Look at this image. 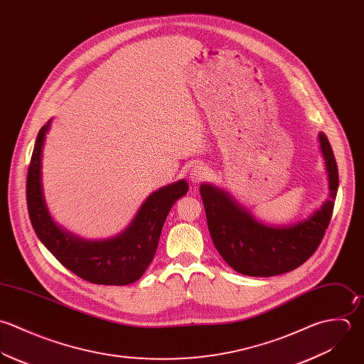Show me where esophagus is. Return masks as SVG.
<instances>
[{"instance_id":"obj_1","label":"esophagus","mask_w":364,"mask_h":364,"mask_svg":"<svg viewBox=\"0 0 364 364\" xmlns=\"http://www.w3.org/2000/svg\"><path fill=\"white\" fill-rule=\"evenodd\" d=\"M208 178V168L203 164H196L189 172V179L193 185H199Z\"/></svg>"}]
</instances>
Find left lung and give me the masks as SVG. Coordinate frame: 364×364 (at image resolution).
<instances>
[{
    "label": "left lung",
    "instance_id": "8db88e82",
    "mask_svg": "<svg viewBox=\"0 0 364 364\" xmlns=\"http://www.w3.org/2000/svg\"><path fill=\"white\" fill-rule=\"evenodd\" d=\"M329 179V200L309 219L289 228H268L257 222L225 191L200 186L208 228L223 259L237 272L250 277H272L302 265L319 247L331 223L339 172L328 136L319 134Z\"/></svg>",
    "mask_w": 364,
    "mask_h": 364
}]
</instances>
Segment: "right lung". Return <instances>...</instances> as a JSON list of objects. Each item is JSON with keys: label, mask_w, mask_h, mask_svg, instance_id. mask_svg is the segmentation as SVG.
<instances>
[{"label": "right lung", "mask_w": 364, "mask_h": 364, "mask_svg": "<svg viewBox=\"0 0 364 364\" xmlns=\"http://www.w3.org/2000/svg\"><path fill=\"white\" fill-rule=\"evenodd\" d=\"M50 122L38 132L26 176V206L38 239L69 271L99 285H127L142 277L151 264L165 219L188 183L175 182L154 192L129 226L110 240L86 242L59 229L50 219L42 193L41 156Z\"/></svg>", "instance_id": "obj_1"}]
</instances>
